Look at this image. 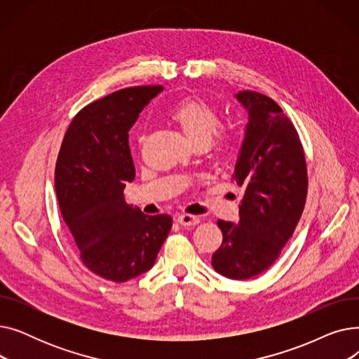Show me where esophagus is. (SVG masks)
Listing matches in <instances>:
<instances>
[{"label": "esophagus", "mask_w": 359, "mask_h": 359, "mask_svg": "<svg viewBox=\"0 0 359 359\" xmlns=\"http://www.w3.org/2000/svg\"><path fill=\"white\" fill-rule=\"evenodd\" d=\"M177 222L184 225V227H194V225L199 224V218L191 214H182L177 217Z\"/></svg>", "instance_id": "1"}]
</instances>
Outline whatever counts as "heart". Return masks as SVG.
I'll use <instances>...</instances> for the list:
<instances>
[{
	"instance_id": "b5f03b06",
	"label": "heart",
	"mask_w": 359,
	"mask_h": 359,
	"mask_svg": "<svg viewBox=\"0 0 359 359\" xmlns=\"http://www.w3.org/2000/svg\"><path fill=\"white\" fill-rule=\"evenodd\" d=\"M168 116L175 121L183 134L194 145L208 144L212 137L218 149H227L231 144V137L227 130L218 129L221 119L217 109L202 99L189 97L177 102L168 110Z\"/></svg>"
}]
</instances>
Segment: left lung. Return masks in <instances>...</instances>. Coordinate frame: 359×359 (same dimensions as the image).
Segmentation results:
<instances>
[{"mask_svg":"<svg viewBox=\"0 0 359 359\" xmlns=\"http://www.w3.org/2000/svg\"><path fill=\"white\" fill-rule=\"evenodd\" d=\"M237 100L249 111L233 179L244 187L238 224L218 221L221 248L212 268L230 279L266 271L291 238L307 198V165L297 129L271 97L244 90Z\"/></svg>","mask_w":359,"mask_h":359,"instance_id":"8db88e82","label":"left lung"}]
</instances>
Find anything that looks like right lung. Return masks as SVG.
<instances>
[{
    "label": "right lung",
    "instance_id": "1",
    "mask_svg": "<svg viewBox=\"0 0 359 359\" xmlns=\"http://www.w3.org/2000/svg\"><path fill=\"white\" fill-rule=\"evenodd\" d=\"M161 86L129 87L80 110L69 123L55 167V191L84 265L125 282L153 268L172 217L145 215L128 205L125 183L135 179L128 132Z\"/></svg>",
    "mask_w": 359,
    "mask_h": 359
}]
</instances>
